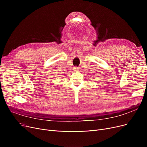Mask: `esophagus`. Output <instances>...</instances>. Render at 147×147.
I'll list each match as a JSON object with an SVG mask.
<instances>
[{
    "instance_id": "34e87169",
    "label": "esophagus",
    "mask_w": 147,
    "mask_h": 147,
    "mask_svg": "<svg viewBox=\"0 0 147 147\" xmlns=\"http://www.w3.org/2000/svg\"><path fill=\"white\" fill-rule=\"evenodd\" d=\"M74 69L75 71H78V70H79V67H75L74 68Z\"/></svg>"
}]
</instances>
